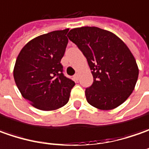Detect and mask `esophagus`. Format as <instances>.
I'll return each mask as SVG.
<instances>
[{
    "instance_id": "obj_1",
    "label": "esophagus",
    "mask_w": 149,
    "mask_h": 149,
    "mask_svg": "<svg viewBox=\"0 0 149 149\" xmlns=\"http://www.w3.org/2000/svg\"><path fill=\"white\" fill-rule=\"evenodd\" d=\"M73 79H74V81H78V79H79V75L78 74H75L74 76H73Z\"/></svg>"
}]
</instances>
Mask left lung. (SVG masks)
Here are the masks:
<instances>
[{"label": "left lung", "mask_w": 149, "mask_h": 149, "mask_svg": "<svg viewBox=\"0 0 149 149\" xmlns=\"http://www.w3.org/2000/svg\"><path fill=\"white\" fill-rule=\"evenodd\" d=\"M68 39L87 60L93 83L86 89L91 105L102 110L123 104L134 90L139 68L130 49L115 33L98 27L71 29Z\"/></svg>", "instance_id": "obj_1"}]
</instances>
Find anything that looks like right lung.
Instances as JSON below:
<instances>
[{
  "label": "right lung",
  "instance_id": "right-lung-1",
  "mask_svg": "<svg viewBox=\"0 0 149 149\" xmlns=\"http://www.w3.org/2000/svg\"><path fill=\"white\" fill-rule=\"evenodd\" d=\"M69 29L39 35L25 44L15 61V84L24 99L41 110L65 105L75 82L63 73L60 63L68 43Z\"/></svg>",
  "mask_w": 149,
  "mask_h": 149
}]
</instances>
